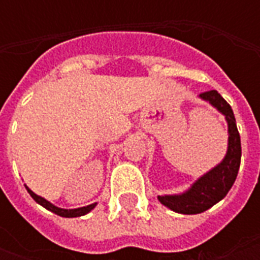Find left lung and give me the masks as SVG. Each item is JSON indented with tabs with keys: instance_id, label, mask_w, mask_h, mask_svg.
<instances>
[{
	"instance_id": "1",
	"label": "left lung",
	"mask_w": 260,
	"mask_h": 260,
	"mask_svg": "<svg viewBox=\"0 0 260 260\" xmlns=\"http://www.w3.org/2000/svg\"><path fill=\"white\" fill-rule=\"evenodd\" d=\"M200 96L224 114L229 124V147L221 164L201 176L186 192L179 195L157 197L159 201L172 211L181 214H200L223 200L233 186L240 168L242 145L237 132L236 118L230 104L215 89L200 94Z\"/></svg>"
}]
</instances>
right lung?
I'll use <instances>...</instances> for the list:
<instances>
[{
    "instance_id": "right-lung-1",
    "label": "right lung",
    "mask_w": 260,
    "mask_h": 260,
    "mask_svg": "<svg viewBox=\"0 0 260 260\" xmlns=\"http://www.w3.org/2000/svg\"><path fill=\"white\" fill-rule=\"evenodd\" d=\"M27 188V186H25ZM27 191H28V194L31 195V198L35 200L36 203H39L40 205H43L45 208H47L49 211H52V213H55V214L60 215V217H81V215H85L86 213H89L92 208H94L96 204H91V205H86V207H81V208H75V210H65V208H59V207H56L52 203H49L47 200L45 198H42V197H39V195H36L31 189H28L27 188Z\"/></svg>"
}]
</instances>
